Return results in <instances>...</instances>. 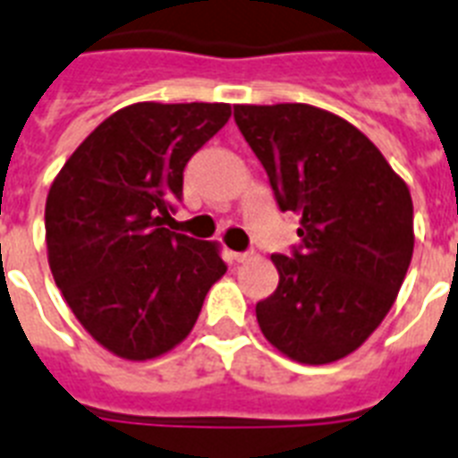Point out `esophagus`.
Wrapping results in <instances>:
<instances>
[{
  "label": "esophagus",
  "mask_w": 458,
  "mask_h": 458,
  "mask_svg": "<svg viewBox=\"0 0 458 458\" xmlns=\"http://www.w3.org/2000/svg\"><path fill=\"white\" fill-rule=\"evenodd\" d=\"M230 259H233V261H237V264H244V261H250L251 254L250 251H230Z\"/></svg>",
  "instance_id": "34e87169"
}]
</instances>
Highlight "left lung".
<instances>
[{
	"label": "left lung",
	"mask_w": 458,
	"mask_h": 458,
	"mask_svg": "<svg viewBox=\"0 0 458 458\" xmlns=\"http://www.w3.org/2000/svg\"><path fill=\"white\" fill-rule=\"evenodd\" d=\"M235 123L301 250L273 254L278 287L257 304L261 333L293 361L323 366L369 340L413 254L411 192L359 128L311 104H237Z\"/></svg>",
	"instance_id": "left-lung-1"
}]
</instances>
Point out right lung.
Masks as SVG:
<instances>
[{
  "mask_svg": "<svg viewBox=\"0 0 458 458\" xmlns=\"http://www.w3.org/2000/svg\"><path fill=\"white\" fill-rule=\"evenodd\" d=\"M230 104L138 102L111 114L54 178L45 207L54 283L111 354L149 361L185 340L225 264L221 244L164 228L182 171Z\"/></svg>",
  "mask_w": 458,
  "mask_h": 458,
  "instance_id": "right-lung-1",
  "label": "right lung"
}]
</instances>
